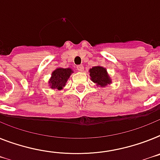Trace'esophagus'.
<instances>
[{"instance_id":"obj_1","label":"esophagus","mask_w":160,"mask_h":160,"mask_svg":"<svg viewBox=\"0 0 160 160\" xmlns=\"http://www.w3.org/2000/svg\"><path fill=\"white\" fill-rule=\"evenodd\" d=\"M76 68L79 72H83L84 71V66L83 65H78L76 66Z\"/></svg>"}]
</instances>
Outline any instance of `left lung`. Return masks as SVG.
Returning <instances> with one entry per match:
<instances>
[{"instance_id": "obj_1", "label": "left lung", "mask_w": 160, "mask_h": 160, "mask_svg": "<svg viewBox=\"0 0 160 160\" xmlns=\"http://www.w3.org/2000/svg\"><path fill=\"white\" fill-rule=\"evenodd\" d=\"M88 72H89V76H90L91 80L94 84H96L97 86L104 88L112 83L107 69L102 66L92 67V68L89 69Z\"/></svg>"}]
</instances>
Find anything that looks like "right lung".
Listing matches in <instances>:
<instances>
[{"label":"right lung","mask_w":160,"mask_h":160,"mask_svg":"<svg viewBox=\"0 0 160 160\" xmlns=\"http://www.w3.org/2000/svg\"><path fill=\"white\" fill-rule=\"evenodd\" d=\"M72 73L73 70L72 68H57L51 74V77L48 82L49 86L52 89L56 90L63 89Z\"/></svg>","instance_id":"obj_1"}]
</instances>
